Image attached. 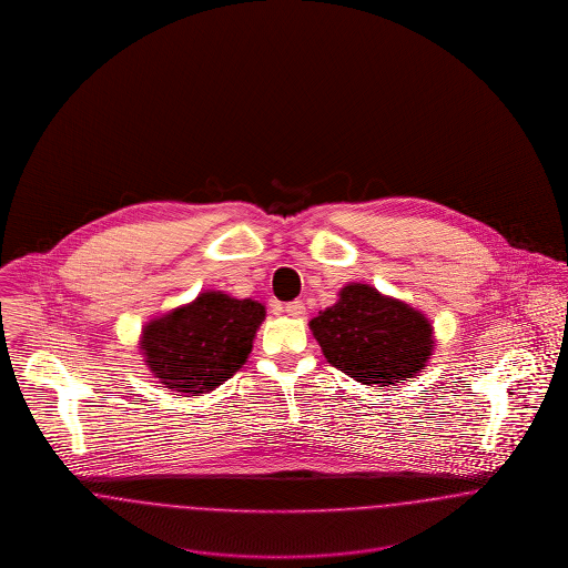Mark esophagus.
Wrapping results in <instances>:
<instances>
[{"label": "esophagus", "mask_w": 568, "mask_h": 568, "mask_svg": "<svg viewBox=\"0 0 568 568\" xmlns=\"http://www.w3.org/2000/svg\"><path fill=\"white\" fill-rule=\"evenodd\" d=\"M285 313H287L290 317H304L306 306H304L302 300H294V302H287V304H285Z\"/></svg>", "instance_id": "obj_1"}]
</instances>
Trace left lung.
<instances>
[{
	"label": "left lung",
	"mask_w": 568,
	"mask_h": 568,
	"mask_svg": "<svg viewBox=\"0 0 568 568\" xmlns=\"http://www.w3.org/2000/svg\"><path fill=\"white\" fill-rule=\"evenodd\" d=\"M311 329L325 359L364 385H394L424 371L433 353V325L405 302L353 283Z\"/></svg>",
	"instance_id": "8db88e82"
}]
</instances>
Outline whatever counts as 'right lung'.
I'll return each instance as SVG.
<instances>
[{
  "label": "right lung",
  "mask_w": 568,
  "mask_h": 568,
  "mask_svg": "<svg viewBox=\"0 0 568 568\" xmlns=\"http://www.w3.org/2000/svg\"><path fill=\"white\" fill-rule=\"evenodd\" d=\"M264 317L255 300L206 292L146 325L140 349L163 387L204 394L243 366Z\"/></svg>",
  "instance_id": "1"
}]
</instances>
